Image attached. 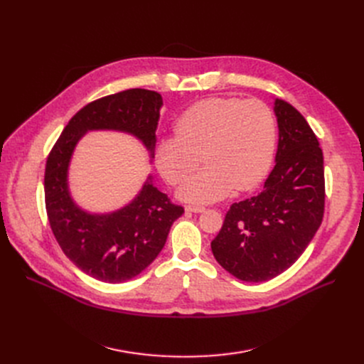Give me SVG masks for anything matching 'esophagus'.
<instances>
[{
  "label": "esophagus",
  "instance_id": "1",
  "mask_svg": "<svg viewBox=\"0 0 364 364\" xmlns=\"http://www.w3.org/2000/svg\"><path fill=\"white\" fill-rule=\"evenodd\" d=\"M186 211H187V213L199 214V213H203V211H205V208L200 206V205H187V206H186Z\"/></svg>",
  "mask_w": 364,
  "mask_h": 364
}]
</instances>
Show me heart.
Returning <instances> with one entry per match:
<instances>
[{
  "label": "heart",
  "instance_id": "heart-1",
  "mask_svg": "<svg viewBox=\"0 0 364 364\" xmlns=\"http://www.w3.org/2000/svg\"><path fill=\"white\" fill-rule=\"evenodd\" d=\"M174 131L176 137L162 139L155 149L156 166L169 184L184 183L202 159L208 164L180 190L190 202H214L233 188L245 192L257 187L276 150V118L257 99L198 102L181 113Z\"/></svg>",
  "mask_w": 364,
  "mask_h": 364
}]
</instances>
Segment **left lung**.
Here are the masks:
<instances>
[{
    "instance_id": "left-lung-1",
    "label": "left lung",
    "mask_w": 364,
    "mask_h": 364,
    "mask_svg": "<svg viewBox=\"0 0 364 364\" xmlns=\"http://www.w3.org/2000/svg\"><path fill=\"white\" fill-rule=\"evenodd\" d=\"M276 165L264 190L228 209L211 242L218 264L243 282L270 280L302 255L324 213L323 151L316 134L288 102L276 99Z\"/></svg>"
}]
</instances>
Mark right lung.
Returning <instances> with one entry per match:
<instances>
[{"label": "right lung", "mask_w": 364, "mask_h": 364, "mask_svg": "<svg viewBox=\"0 0 364 364\" xmlns=\"http://www.w3.org/2000/svg\"><path fill=\"white\" fill-rule=\"evenodd\" d=\"M161 107V94L143 88L91 102L73 114L47 158L44 193L53 235L65 255L97 280L121 283L140 274L162 251L184 208L172 203L149 177L127 206L110 214H90L69 193L72 153L87 131L113 129L137 137L153 156Z\"/></svg>", "instance_id": "add662e5"}]
</instances>
